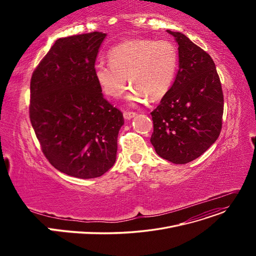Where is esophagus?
Listing matches in <instances>:
<instances>
[{
  "instance_id": "1",
  "label": "esophagus",
  "mask_w": 256,
  "mask_h": 256,
  "mask_svg": "<svg viewBox=\"0 0 256 256\" xmlns=\"http://www.w3.org/2000/svg\"><path fill=\"white\" fill-rule=\"evenodd\" d=\"M136 115H137L136 112H128V111H126V112L124 113V119H126V120L132 119V117H135Z\"/></svg>"
}]
</instances>
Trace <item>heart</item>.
<instances>
[{"label":"heart","mask_w":256,"mask_h":256,"mask_svg":"<svg viewBox=\"0 0 256 256\" xmlns=\"http://www.w3.org/2000/svg\"><path fill=\"white\" fill-rule=\"evenodd\" d=\"M109 65L94 67V76L106 96H122L128 80L132 88L128 100L142 104L162 100L168 93L178 64V52L169 40L150 38L130 39L108 52Z\"/></svg>","instance_id":"b5f03b06"}]
</instances>
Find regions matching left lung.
<instances>
[{
  "instance_id": "left-lung-1",
  "label": "left lung",
  "mask_w": 256,
  "mask_h": 256,
  "mask_svg": "<svg viewBox=\"0 0 256 256\" xmlns=\"http://www.w3.org/2000/svg\"><path fill=\"white\" fill-rule=\"evenodd\" d=\"M167 32L178 44L180 70L150 113L156 152L173 164H186L206 152L220 135L224 98L212 57L180 32Z\"/></svg>"
}]
</instances>
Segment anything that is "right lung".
<instances>
[{
  "instance_id": "obj_1",
  "label": "right lung",
  "mask_w": 256,
  "mask_h": 256,
  "mask_svg": "<svg viewBox=\"0 0 256 256\" xmlns=\"http://www.w3.org/2000/svg\"><path fill=\"white\" fill-rule=\"evenodd\" d=\"M106 34L59 38L33 72L29 115L52 166L78 178L102 176L116 160L122 112L108 102L94 76Z\"/></svg>"
}]
</instances>
